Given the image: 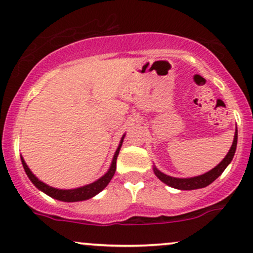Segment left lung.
Listing matches in <instances>:
<instances>
[{
	"label": "left lung",
	"instance_id": "1",
	"mask_svg": "<svg viewBox=\"0 0 253 253\" xmlns=\"http://www.w3.org/2000/svg\"><path fill=\"white\" fill-rule=\"evenodd\" d=\"M237 140H238V130H236V134H234V140L232 144L231 149H229L227 156L222 159V162L219 165H216L214 169H211L208 172L203 173L201 176L197 177H191V178H176V177H171L165 175V173L161 172L159 170H155L156 176L161 179L162 182H164L165 184L170 185V187L176 188V189L181 190H193V189H200V188H205L207 185H210L211 182H214L215 179L223 172V170L227 168V165L231 163L232 159H233L234 153H236L237 149Z\"/></svg>",
	"mask_w": 253,
	"mask_h": 253
}]
</instances>
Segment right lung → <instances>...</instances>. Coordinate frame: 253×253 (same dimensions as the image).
Returning a JSON list of instances; mask_svg holds the SVG:
<instances>
[{"label":"right lung","instance_id":"right-lung-1","mask_svg":"<svg viewBox=\"0 0 253 253\" xmlns=\"http://www.w3.org/2000/svg\"><path fill=\"white\" fill-rule=\"evenodd\" d=\"M123 141H124V136H123V139H121V143H120V145H119L117 152H115L114 158H113V162H112V167H110L108 172H107L104 176L101 177L100 179H97L96 182L91 183V184H88V185H84V187L77 188V189L62 190V189H56V188L48 187L47 184H45V183L39 181V179H38L37 177L31 172V170L28 169L27 164L25 163V161L22 157H21V162H22V165H24V169L26 171V173H27L28 178L31 179L32 183L36 185L38 189L43 191V193L47 194L48 196L53 197V199L60 200V201H65V202L83 201V200H88V199H90V197L95 196L96 194L100 193L101 190H103L104 188L108 185L110 179H112L113 176H114L115 170H117V158H118L119 151H120V147H121V144H123Z\"/></svg>","mask_w":253,"mask_h":253}]
</instances>
